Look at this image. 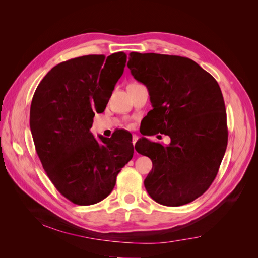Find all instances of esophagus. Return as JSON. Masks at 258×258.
Masks as SVG:
<instances>
[{
	"instance_id": "esophagus-1",
	"label": "esophagus",
	"mask_w": 258,
	"mask_h": 258,
	"mask_svg": "<svg viewBox=\"0 0 258 258\" xmlns=\"http://www.w3.org/2000/svg\"><path fill=\"white\" fill-rule=\"evenodd\" d=\"M137 140H138V136H136V135H133V145L136 144Z\"/></svg>"
}]
</instances>
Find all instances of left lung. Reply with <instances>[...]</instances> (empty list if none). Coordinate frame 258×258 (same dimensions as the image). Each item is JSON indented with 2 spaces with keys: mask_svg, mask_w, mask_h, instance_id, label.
I'll return each mask as SVG.
<instances>
[{
  "mask_svg": "<svg viewBox=\"0 0 258 258\" xmlns=\"http://www.w3.org/2000/svg\"><path fill=\"white\" fill-rule=\"evenodd\" d=\"M127 67L150 93L154 108L147 114L153 127L148 136L160 133L171 140L168 146L146 138L136 143V151L153 162L144 186L161 205L188 204L210 187L227 148L221 88L187 57L131 52Z\"/></svg>",
  "mask_w": 258,
  "mask_h": 258,
  "instance_id": "1",
  "label": "left lung"
}]
</instances>
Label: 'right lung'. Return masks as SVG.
<instances>
[{
  "mask_svg": "<svg viewBox=\"0 0 258 258\" xmlns=\"http://www.w3.org/2000/svg\"><path fill=\"white\" fill-rule=\"evenodd\" d=\"M126 62L124 52L85 55L62 61L37 86L30 106V128L35 151L50 181L76 205L88 206L105 199L116 178L133 158L130 133L111 138L90 128L101 113Z\"/></svg>",
  "mask_w": 258,
  "mask_h": 258,
  "instance_id": "obj_1",
  "label": "right lung"
}]
</instances>
